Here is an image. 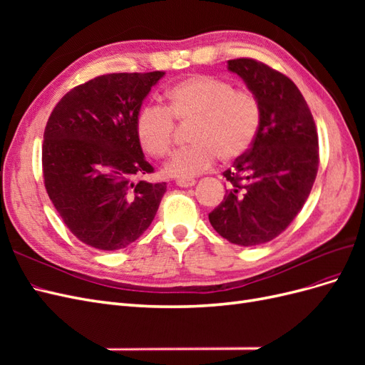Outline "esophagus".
I'll return each instance as SVG.
<instances>
[{"mask_svg":"<svg viewBox=\"0 0 365 365\" xmlns=\"http://www.w3.org/2000/svg\"><path fill=\"white\" fill-rule=\"evenodd\" d=\"M195 184H196L195 180H178L176 181V185L184 187V189H187V187H193Z\"/></svg>","mask_w":365,"mask_h":365,"instance_id":"esophagus-1","label":"esophagus"}]
</instances>
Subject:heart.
I'll list each match as a JSON object with an SVG mask.
<instances>
[{"mask_svg": "<svg viewBox=\"0 0 365 365\" xmlns=\"http://www.w3.org/2000/svg\"><path fill=\"white\" fill-rule=\"evenodd\" d=\"M168 106H143L135 118L140 146L153 158L172 149L175 123H192L193 145L175 153L164 165V175L192 180L210 170L217 157L224 163L240 160L256 140L262 111L250 91L235 90L233 83L213 76L196 74L175 83L165 93Z\"/></svg>", "mask_w": 365, "mask_h": 365, "instance_id": "obj_1", "label": "heart"}]
</instances>
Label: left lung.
I'll use <instances>...</instances> for the list:
<instances>
[{
  "mask_svg": "<svg viewBox=\"0 0 365 365\" xmlns=\"http://www.w3.org/2000/svg\"><path fill=\"white\" fill-rule=\"evenodd\" d=\"M227 67L256 96L262 120L251 149L224 172L230 189L208 219L231 244L254 247L277 237L303 208L318 170V135L289 77L245 58Z\"/></svg>",
  "mask_w": 365,
  "mask_h": 365,
  "instance_id": "1",
  "label": "left lung"
}]
</instances>
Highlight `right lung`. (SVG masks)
<instances>
[{
  "label": "right lung",
  "instance_id": "right-lung-1",
  "mask_svg": "<svg viewBox=\"0 0 365 365\" xmlns=\"http://www.w3.org/2000/svg\"><path fill=\"white\" fill-rule=\"evenodd\" d=\"M165 73H113L73 88L43 132L42 170L50 200L71 233L96 250H121L157 215L165 182H134L153 172L135 118Z\"/></svg>",
  "mask_w": 365,
  "mask_h": 365
}]
</instances>
